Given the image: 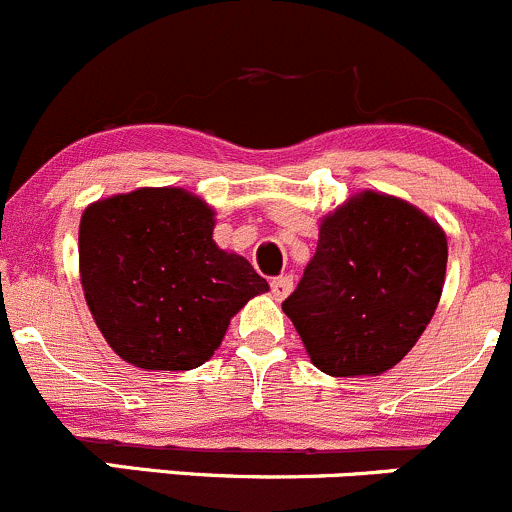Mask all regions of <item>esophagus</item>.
I'll return each mask as SVG.
<instances>
[{
    "mask_svg": "<svg viewBox=\"0 0 512 512\" xmlns=\"http://www.w3.org/2000/svg\"><path fill=\"white\" fill-rule=\"evenodd\" d=\"M270 287H272V295H275V300H285V297L292 292V277L290 275L275 277V280L270 282Z\"/></svg>",
    "mask_w": 512,
    "mask_h": 512,
    "instance_id": "34e87169",
    "label": "esophagus"
}]
</instances>
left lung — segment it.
Wrapping results in <instances>:
<instances>
[{
  "mask_svg": "<svg viewBox=\"0 0 512 512\" xmlns=\"http://www.w3.org/2000/svg\"><path fill=\"white\" fill-rule=\"evenodd\" d=\"M445 267L448 237L433 217L362 190L322 217L315 255L282 310L317 370L382 375L433 320Z\"/></svg>",
  "mask_w": 512,
  "mask_h": 512,
  "instance_id": "8db88e82",
  "label": "left lung"
}]
</instances>
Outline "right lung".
Segmentation results:
<instances>
[{
  "instance_id": "1",
  "label": "right lung",
  "mask_w": 512,
  "mask_h": 512,
  "mask_svg": "<svg viewBox=\"0 0 512 512\" xmlns=\"http://www.w3.org/2000/svg\"><path fill=\"white\" fill-rule=\"evenodd\" d=\"M215 210L182 187H140L84 207L79 280L107 345L142 370H195L230 320L270 290L212 240Z\"/></svg>"
}]
</instances>
